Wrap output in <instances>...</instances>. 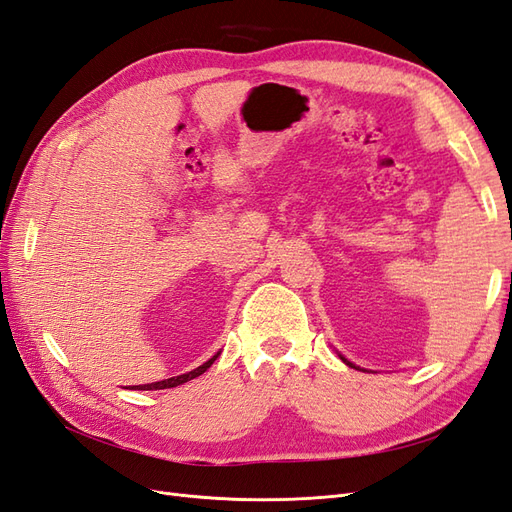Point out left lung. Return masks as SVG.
Listing matches in <instances>:
<instances>
[{
    "label": "left lung",
    "mask_w": 512,
    "mask_h": 512,
    "mask_svg": "<svg viewBox=\"0 0 512 512\" xmlns=\"http://www.w3.org/2000/svg\"><path fill=\"white\" fill-rule=\"evenodd\" d=\"M339 359H342V361H344V363H346V365H348V367H354V369H359V367H356V365H354V363H350V361H348V359H346V356H342V354H339Z\"/></svg>",
    "instance_id": "1"
}]
</instances>
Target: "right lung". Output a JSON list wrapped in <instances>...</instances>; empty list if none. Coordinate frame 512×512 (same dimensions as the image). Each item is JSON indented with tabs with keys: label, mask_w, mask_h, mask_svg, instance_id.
<instances>
[{
	"label": "right lung",
	"mask_w": 512,
	"mask_h": 512,
	"mask_svg": "<svg viewBox=\"0 0 512 512\" xmlns=\"http://www.w3.org/2000/svg\"><path fill=\"white\" fill-rule=\"evenodd\" d=\"M220 356V352L213 356V359H209L207 363H203L200 367H196V369H192V371H188V374H183V376H175V378H168V380H160V382H151V384H141V386H132V389L136 391H160V389H173V386H179V384H183V382H188V380H194V378H198L200 374H205V371L213 365V361L218 359Z\"/></svg>",
	"instance_id": "add662e5"
}]
</instances>
